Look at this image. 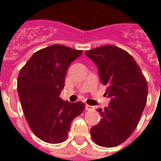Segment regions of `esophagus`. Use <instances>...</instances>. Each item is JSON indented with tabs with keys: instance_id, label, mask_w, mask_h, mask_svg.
I'll use <instances>...</instances> for the list:
<instances>
[{
	"instance_id": "esophagus-1",
	"label": "esophagus",
	"mask_w": 161,
	"mask_h": 161,
	"mask_svg": "<svg viewBox=\"0 0 161 161\" xmlns=\"http://www.w3.org/2000/svg\"><path fill=\"white\" fill-rule=\"evenodd\" d=\"M94 107L93 106H91V105H88L86 104L85 105V109L86 110H92V109H94Z\"/></svg>"
}]
</instances>
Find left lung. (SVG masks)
I'll list each match as a JSON object with an SVG mask.
<instances>
[{"mask_svg":"<svg viewBox=\"0 0 161 161\" xmlns=\"http://www.w3.org/2000/svg\"><path fill=\"white\" fill-rule=\"evenodd\" d=\"M85 54L97 65L105 95L110 97L108 107L97 109L102 119L91 128V138L98 146L116 147L138 125L147 103V82L134 58L118 46H100Z\"/></svg>","mask_w":161,"mask_h":161,"instance_id":"left-lung-1","label":"left lung"}]
</instances>
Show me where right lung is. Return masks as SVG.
<instances>
[{"label": "right lung", "instance_id": "add662e5", "mask_svg": "<svg viewBox=\"0 0 161 161\" xmlns=\"http://www.w3.org/2000/svg\"><path fill=\"white\" fill-rule=\"evenodd\" d=\"M82 53L53 45L33 53L19 70L17 89L23 112L31 130L43 142H64L72 120L85 108L82 102L69 103L59 97L68 67Z\"/></svg>", "mask_w": 161, "mask_h": 161}]
</instances>
